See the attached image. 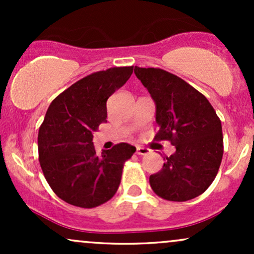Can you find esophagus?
<instances>
[{"mask_svg": "<svg viewBox=\"0 0 254 254\" xmlns=\"http://www.w3.org/2000/svg\"><path fill=\"white\" fill-rule=\"evenodd\" d=\"M136 153L138 155H147V154L150 153V150L145 147H141V145H137L136 147Z\"/></svg>", "mask_w": 254, "mask_h": 254, "instance_id": "34e87169", "label": "esophagus"}]
</instances>
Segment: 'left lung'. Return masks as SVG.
<instances>
[{
  "mask_svg": "<svg viewBox=\"0 0 254 254\" xmlns=\"http://www.w3.org/2000/svg\"><path fill=\"white\" fill-rule=\"evenodd\" d=\"M135 74L156 105L154 139L170 141L176 153L149 183L159 197L185 202L202 194L216 177L223 155L222 125L202 93L159 68L135 66Z\"/></svg>",
  "mask_w": 254,
  "mask_h": 254,
  "instance_id": "8db88e82",
  "label": "left lung"
}]
</instances>
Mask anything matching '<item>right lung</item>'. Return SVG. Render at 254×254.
<instances>
[{
  "instance_id": "add662e5",
  "label": "right lung",
  "mask_w": 254,
  "mask_h": 254,
  "mask_svg": "<svg viewBox=\"0 0 254 254\" xmlns=\"http://www.w3.org/2000/svg\"><path fill=\"white\" fill-rule=\"evenodd\" d=\"M133 66L93 72L54 99L38 133L40 167L64 202L95 208L115 196L124 164L136 151L119 143L99 156L93 133L107 118L106 101L129 80Z\"/></svg>"
}]
</instances>
